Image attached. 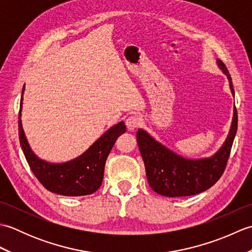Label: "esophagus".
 Returning <instances> with one entry per match:
<instances>
[{
  "instance_id": "1",
  "label": "esophagus",
  "mask_w": 252,
  "mask_h": 252,
  "mask_svg": "<svg viewBox=\"0 0 252 252\" xmlns=\"http://www.w3.org/2000/svg\"><path fill=\"white\" fill-rule=\"evenodd\" d=\"M141 118L138 117V116H130L129 118H127V119L126 120V127H127V130L129 131H133V130H135L136 127L141 125Z\"/></svg>"
}]
</instances>
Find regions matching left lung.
<instances>
[{
    "label": "left lung",
    "mask_w": 252,
    "mask_h": 252,
    "mask_svg": "<svg viewBox=\"0 0 252 252\" xmlns=\"http://www.w3.org/2000/svg\"><path fill=\"white\" fill-rule=\"evenodd\" d=\"M218 66L229 81L234 95L233 82L226 66L218 60ZM237 110L234 109L231 130L223 146L210 158L187 159L170 151L148 134L138 129L136 132L138 148L145 164L149 185L159 195L184 197L199 194L215 185L226 168L232 145L237 132Z\"/></svg>",
    "instance_id": "8db88e82"
}]
</instances>
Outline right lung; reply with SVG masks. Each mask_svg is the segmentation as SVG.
<instances>
[{
    "instance_id": "add662e5",
    "label": "right lung",
    "mask_w": 252,
    "mask_h": 252,
    "mask_svg": "<svg viewBox=\"0 0 252 252\" xmlns=\"http://www.w3.org/2000/svg\"><path fill=\"white\" fill-rule=\"evenodd\" d=\"M25 85L23 88V93ZM20 100L18 132L19 142L29 167L35 178L47 190L63 196H85L97 190L104 178L106 159L117 138L126 132L125 122L111 126L81 156L63 163H50L37 158L27 141L21 125Z\"/></svg>"
}]
</instances>
